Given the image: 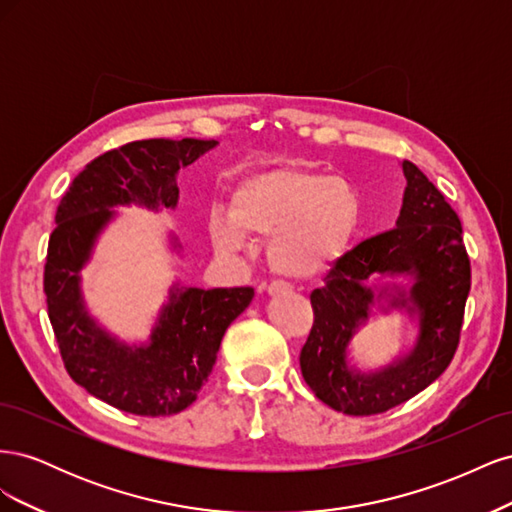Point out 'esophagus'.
<instances>
[{
    "mask_svg": "<svg viewBox=\"0 0 512 512\" xmlns=\"http://www.w3.org/2000/svg\"><path fill=\"white\" fill-rule=\"evenodd\" d=\"M265 290H267L269 297H277V294H286V292H290V286H288V284H284V282H271Z\"/></svg>",
    "mask_w": 512,
    "mask_h": 512,
    "instance_id": "obj_1",
    "label": "esophagus"
}]
</instances>
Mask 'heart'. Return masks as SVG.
<instances>
[{
	"label": "heart",
	"mask_w": 512,
	"mask_h": 512,
	"mask_svg": "<svg viewBox=\"0 0 512 512\" xmlns=\"http://www.w3.org/2000/svg\"><path fill=\"white\" fill-rule=\"evenodd\" d=\"M359 222L361 198L348 179L277 166L237 183L228 200V218L213 215L209 237L226 256L241 252L245 237L269 239L271 267L305 280L344 254Z\"/></svg>",
	"instance_id": "1"
}]
</instances>
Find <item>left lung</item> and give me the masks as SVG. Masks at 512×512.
Instances as JSON below:
<instances>
[{
  "label": "left lung",
  "mask_w": 512,
  "mask_h": 512,
  "mask_svg": "<svg viewBox=\"0 0 512 512\" xmlns=\"http://www.w3.org/2000/svg\"><path fill=\"white\" fill-rule=\"evenodd\" d=\"M401 168L408 185L395 228L337 258L309 294L314 324L299 356L301 374L320 401L350 416L380 414L412 399L444 374L459 346L472 282L459 215L418 166L406 160ZM374 274H408L413 284L374 295ZM380 298L416 315L419 337L406 357L361 375L347 365V344Z\"/></svg>",
  "instance_id": "obj_1"
}]
</instances>
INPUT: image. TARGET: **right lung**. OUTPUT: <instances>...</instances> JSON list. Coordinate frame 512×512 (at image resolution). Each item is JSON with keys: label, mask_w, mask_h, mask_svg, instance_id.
I'll return each mask as SVG.
<instances>
[{"label": "right lung", "mask_w": 512, "mask_h": 512, "mask_svg": "<svg viewBox=\"0 0 512 512\" xmlns=\"http://www.w3.org/2000/svg\"><path fill=\"white\" fill-rule=\"evenodd\" d=\"M218 141H134L91 160L74 177L55 213L44 265V294L70 378L108 406L138 416H170L188 408L218 359L222 337L254 299V288L168 292L149 344L128 346L87 314L81 269L113 207L175 209L177 173Z\"/></svg>", "instance_id": "1"}]
</instances>
